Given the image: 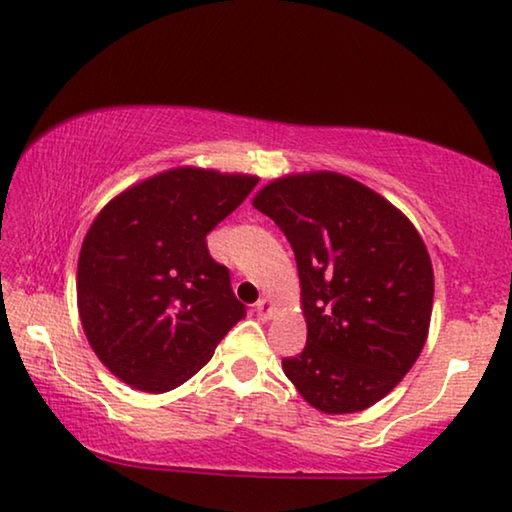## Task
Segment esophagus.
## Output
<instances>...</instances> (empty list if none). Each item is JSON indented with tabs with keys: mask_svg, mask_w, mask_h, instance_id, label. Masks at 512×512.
I'll return each mask as SVG.
<instances>
[{
	"mask_svg": "<svg viewBox=\"0 0 512 512\" xmlns=\"http://www.w3.org/2000/svg\"><path fill=\"white\" fill-rule=\"evenodd\" d=\"M256 314H258V318H263V321H268V318L272 316V300H268V298H261L256 302Z\"/></svg>",
	"mask_w": 512,
	"mask_h": 512,
	"instance_id": "34e87169",
	"label": "esophagus"
}]
</instances>
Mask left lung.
I'll return each instance as SVG.
<instances>
[{
    "instance_id": "8db88e82",
    "label": "left lung",
    "mask_w": 512,
    "mask_h": 512,
    "mask_svg": "<svg viewBox=\"0 0 512 512\" xmlns=\"http://www.w3.org/2000/svg\"><path fill=\"white\" fill-rule=\"evenodd\" d=\"M254 207L291 242L307 346L281 367L323 413L379 402L418 360L429 332L434 270L420 233L351 177L316 170L258 191Z\"/></svg>"
}]
</instances>
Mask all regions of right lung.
<instances>
[{
    "mask_svg": "<svg viewBox=\"0 0 512 512\" xmlns=\"http://www.w3.org/2000/svg\"><path fill=\"white\" fill-rule=\"evenodd\" d=\"M256 184V175L180 166L96 214L78 258V314L117 379L154 395L173 390L247 314L205 238Z\"/></svg>",
    "mask_w": 512,
    "mask_h": 512,
    "instance_id": "1",
    "label": "right lung"
}]
</instances>
